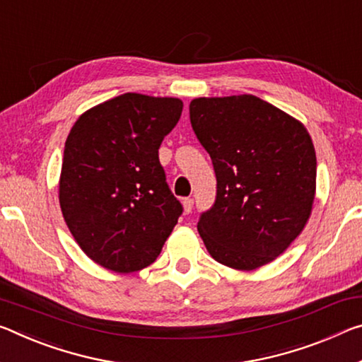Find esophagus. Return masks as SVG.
Returning <instances> with one entry per match:
<instances>
[{"mask_svg": "<svg viewBox=\"0 0 362 362\" xmlns=\"http://www.w3.org/2000/svg\"><path fill=\"white\" fill-rule=\"evenodd\" d=\"M182 204H183V212H185V214H190L192 209H193V199L192 198H185L182 202Z\"/></svg>", "mask_w": 362, "mask_h": 362, "instance_id": "34e87169", "label": "esophagus"}]
</instances>
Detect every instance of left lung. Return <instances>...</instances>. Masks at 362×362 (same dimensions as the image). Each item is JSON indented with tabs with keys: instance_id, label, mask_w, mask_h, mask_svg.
<instances>
[{
	"instance_id": "left-lung-1",
	"label": "left lung",
	"mask_w": 362,
	"mask_h": 362,
	"mask_svg": "<svg viewBox=\"0 0 362 362\" xmlns=\"http://www.w3.org/2000/svg\"><path fill=\"white\" fill-rule=\"evenodd\" d=\"M192 127L209 153L216 203L198 232L217 262L255 271L303 232L315 197V151L300 120L255 95L194 98Z\"/></svg>"
}]
</instances>
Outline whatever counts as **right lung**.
Returning <instances> with one entry per match:
<instances>
[{"label": "right lung", "mask_w": 362, "mask_h": 362, "mask_svg": "<svg viewBox=\"0 0 362 362\" xmlns=\"http://www.w3.org/2000/svg\"><path fill=\"white\" fill-rule=\"evenodd\" d=\"M183 103L124 93L80 116L66 140L59 206L91 261L117 274L156 261L182 204L165 183L158 150Z\"/></svg>", "instance_id": "obj_1"}]
</instances>
